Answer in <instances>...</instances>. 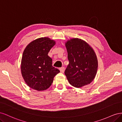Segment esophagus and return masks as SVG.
<instances>
[{"instance_id":"1","label":"esophagus","mask_w":122,"mask_h":122,"mask_svg":"<svg viewBox=\"0 0 122 122\" xmlns=\"http://www.w3.org/2000/svg\"><path fill=\"white\" fill-rule=\"evenodd\" d=\"M60 71H61V73H64V71H65V68H64V67H62L60 69Z\"/></svg>"}]
</instances>
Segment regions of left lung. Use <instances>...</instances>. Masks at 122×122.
Returning a JSON list of instances; mask_svg holds the SVG:
<instances>
[{"instance_id": "obj_1", "label": "left lung", "mask_w": 122, "mask_h": 122, "mask_svg": "<svg viewBox=\"0 0 122 122\" xmlns=\"http://www.w3.org/2000/svg\"><path fill=\"white\" fill-rule=\"evenodd\" d=\"M69 64L65 71L70 84L80 88L92 82L97 74L98 60L93 49L84 41L73 38L65 43Z\"/></svg>"}]
</instances>
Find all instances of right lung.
Returning a JSON list of instances; mask_svg holds the SVG:
<instances>
[{"label":"right lung","mask_w":122,"mask_h":122,"mask_svg":"<svg viewBox=\"0 0 122 122\" xmlns=\"http://www.w3.org/2000/svg\"><path fill=\"white\" fill-rule=\"evenodd\" d=\"M55 44L49 38H40L26 47L21 60V71L28 86L38 91L47 90L52 84L60 70L52 66L48 54Z\"/></svg>","instance_id":"obj_1"}]
</instances>
